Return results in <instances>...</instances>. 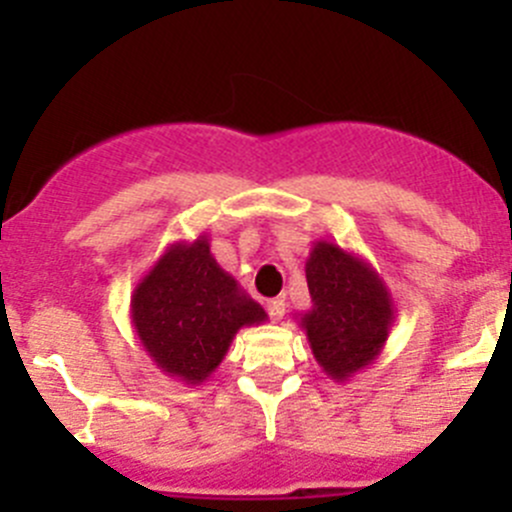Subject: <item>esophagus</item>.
<instances>
[{
	"label": "esophagus",
	"mask_w": 512,
	"mask_h": 512,
	"mask_svg": "<svg viewBox=\"0 0 512 512\" xmlns=\"http://www.w3.org/2000/svg\"><path fill=\"white\" fill-rule=\"evenodd\" d=\"M285 309H287V304H285V299H282V297H275V299H270V302H267V314H270L272 322H280V319L285 317Z\"/></svg>",
	"instance_id": "esophagus-1"
}]
</instances>
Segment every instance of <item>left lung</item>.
Segmentation results:
<instances>
[{
  "mask_svg": "<svg viewBox=\"0 0 512 512\" xmlns=\"http://www.w3.org/2000/svg\"><path fill=\"white\" fill-rule=\"evenodd\" d=\"M304 272L312 309L299 314V327L324 374L344 384L379 359L394 327V299L371 262L337 242H314Z\"/></svg>",
  "mask_w": 512,
  "mask_h": 512,
  "instance_id": "left-lung-1",
  "label": "left lung"
}]
</instances>
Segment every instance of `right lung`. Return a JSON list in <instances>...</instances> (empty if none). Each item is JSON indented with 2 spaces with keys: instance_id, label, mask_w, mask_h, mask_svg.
Masks as SVG:
<instances>
[{
  "instance_id": "right-lung-1",
  "label": "right lung",
  "mask_w": 512,
  "mask_h": 512,
  "mask_svg": "<svg viewBox=\"0 0 512 512\" xmlns=\"http://www.w3.org/2000/svg\"><path fill=\"white\" fill-rule=\"evenodd\" d=\"M267 312L227 275L208 235L165 247L131 294V324L141 347L165 376L198 386L225 359L242 327Z\"/></svg>"
}]
</instances>
